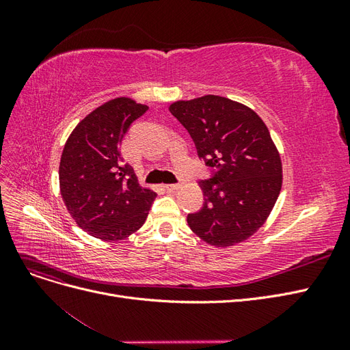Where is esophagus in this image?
<instances>
[{
    "label": "esophagus",
    "mask_w": 350,
    "mask_h": 350,
    "mask_svg": "<svg viewBox=\"0 0 350 350\" xmlns=\"http://www.w3.org/2000/svg\"><path fill=\"white\" fill-rule=\"evenodd\" d=\"M183 187V181H179V183H176V184H167V185H165V188L167 189L169 193H174V191H176V189H179Z\"/></svg>",
    "instance_id": "34e87169"
}]
</instances>
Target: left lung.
I'll list each match as a JSON object with an SVG mask.
<instances>
[{"instance_id": "left-lung-1", "label": "left lung", "mask_w": 350, "mask_h": 350, "mask_svg": "<svg viewBox=\"0 0 350 350\" xmlns=\"http://www.w3.org/2000/svg\"><path fill=\"white\" fill-rule=\"evenodd\" d=\"M169 111L191 135L210 178L198 183L204 203L187 217L197 237L215 247L250 238L269 217L282 188V161L266 124L245 105L207 94Z\"/></svg>"}]
</instances>
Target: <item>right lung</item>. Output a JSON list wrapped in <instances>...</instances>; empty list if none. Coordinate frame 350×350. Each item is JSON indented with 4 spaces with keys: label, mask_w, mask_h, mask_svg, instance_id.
Returning a JSON list of instances; mask_svg holds the SVG:
<instances>
[{
    "label": "right lung",
    "mask_w": 350,
    "mask_h": 350,
    "mask_svg": "<svg viewBox=\"0 0 350 350\" xmlns=\"http://www.w3.org/2000/svg\"><path fill=\"white\" fill-rule=\"evenodd\" d=\"M149 109L116 98L90 112L70 134L59 162L62 200L76 224L94 238L120 241L140 229L156 193L139 185L120 144Z\"/></svg>",
    "instance_id": "obj_1"
}]
</instances>
